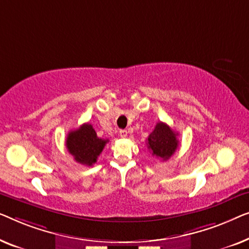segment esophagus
Returning a JSON list of instances; mask_svg holds the SVG:
<instances>
[{
	"mask_svg": "<svg viewBox=\"0 0 249 249\" xmlns=\"http://www.w3.org/2000/svg\"><path fill=\"white\" fill-rule=\"evenodd\" d=\"M120 135L121 138H126V136H127V131H126V129H121Z\"/></svg>",
	"mask_w": 249,
	"mask_h": 249,
	"instance_id": "obj_1",
	"label": "esophagus"
}]
</instances>
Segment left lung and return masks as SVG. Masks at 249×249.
Returning <instances> with one entry per match:
<instances>
[{"mask_svg": "<svg viewBox=\"0 0 249 249\" xmlns=\"http://www.w3.org/2000/svg\"><path fill=\"white\" fill-rule=\"evenodd\" d=\"M178 133L174 132L169 126L162 122L157 123L155 129L148 136V149L152 156L162 160H168L178 148Z\"/></svg>", "mask_w": 249, "mask_h": 249, "instance_id": "left-lung-1", "label": "left lung"}]
</instances>
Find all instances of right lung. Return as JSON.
Returning <instances> with one entry per match:
<instances>
[{
  "instance_id": "add662e5",
  "label": "right lung",
  "mask_w": 249,
  "mask_h": 249,
  "mask_svg": "<svg viewBox=\"0 0 249 249\" xmlns=\"http://www.w3.org/2000/svg\"><path fill=\"white\" fill-rule=\"evenodd\" d=\"M108 140L98 138L92 125L86 123L71 131L66 138V148L76 162L92 166L103 152Z\"/></svg>"
}]
</instances>
